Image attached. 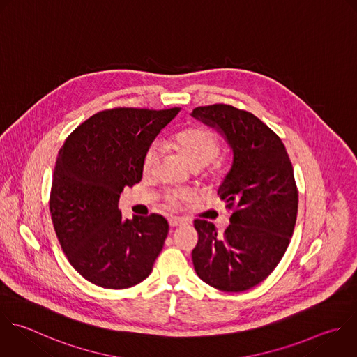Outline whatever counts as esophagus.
<instances>
[{
	"label": "esophagus",
	"mask_w": 357,
	"mask_h": 357,
	"mask_svg": "<svg viewBox=\"0 0 357 357\" xmlns=\"http://www.w3.org/2000/svg\"><path fill=\"white\" fill-rule=\"evenodd\" d=\"M183 223H184V220H183L181 218H176V216L169 218V225H170V227H177V226H180V225H183Z\"/></svg>",
	"instance_id": "obj_1"
}]
</instances>
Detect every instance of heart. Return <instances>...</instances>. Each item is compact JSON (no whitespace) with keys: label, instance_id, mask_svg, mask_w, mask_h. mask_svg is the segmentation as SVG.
<instances>
[{"label":"heart","instance_id":"1","mask_svg":"<svg viewBox=\"0 0 357 357\" xmlns=\"http://www.w3.org/2000/svg\"><path fill=\"white\" fill-rule=\"evenodd\" d=\"M174 145L192 169H201L212 162L219 152V142L215 134L204 126H191L174 135ZM159 145L153 144L144 158V173L151 174L159 159ZM188 195L180 191H170L166 195V205L177 208Z\"/></svg>","mask_w":357,"mask_h":357}]
</instances>
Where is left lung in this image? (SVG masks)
Listing matches in <instances>:
<instances>
[{
    "instance_id": "left-lung-1",
    "label": "left lung",
    "mask_w": 357,
    "mask_h": 357,
    "mask_svg": "<svg viewBox=\"0 0 357 357\" xmlns=\"http://www.w3.org/2000/svg\"><path fill=\"white\" fill-rule=\"evenodd\" d=\"M191 116L216 130L231 149L218 194L234 209L225 233L195 219L197 275L223 291L261 283L282 259L297 218L293 166L280 138L254 114L229 105L197 107Z\"/></svg>"
}]
</instances>
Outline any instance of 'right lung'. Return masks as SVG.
<instances>
[{"label":"right lung","instance_id":"1","mask_svg":"<svg viewBox=\"0 0 357 357\" xmlns=\"http://www.w3.org/2000/svg\"><path fill=\"white\" fill-rule=\"evenodd\" d=\"M178 112H100L75 128L59 152L50 194L54 230L70 264L93 284L127 289L152 272L169 223L158 213L123 219L119 199L141 181L148 149Z\"/></svg>","mask_w":357,"mask_h":357}]
</instances>
